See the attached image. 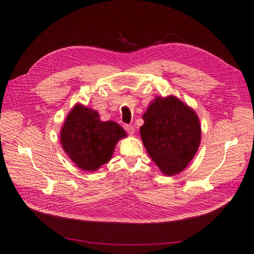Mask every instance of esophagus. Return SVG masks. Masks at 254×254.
I'll return each mask as SVG.
<instances>
[{"label": "esophagus", "instance_id": "esophagus-1", "mask_svg": "<svg viewBox=\"0 0 254 254\" xmlns=\"http://www.w3.org/2000/svg\"><path fill=\"white\" fill-rule=\"evenodd\" d=\"M124 128H125V130L127 131V132H128L129 134H133L134 131H135V129H134V127H133L132 125L125 124V125H124Z\"/></svg>", "mask_w": 254, "mask_h": 254}]
</instances>
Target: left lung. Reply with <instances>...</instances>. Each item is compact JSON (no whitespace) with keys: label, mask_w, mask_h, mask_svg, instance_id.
I'll return each mask as SVG.
<instances>
[{"label":"left lung","mask_w":254,"mask_h":254,"mask_svg":"<svg viewBox=\"0 0 254 254\" xmlns=\"http://www.w3.org/2000/svg\"><path fill=\"white\" fill-rule=\"evenodd\" d=\"M143 144L165 176H174L193 159L200 143L199 120L194 110L174 95L156 97L143 116Z\"/></svg>","instance_id":"obj_1"}]
</instances>
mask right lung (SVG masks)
Listing matches in <instances>:
<instances>
[{
  "label": "right lung",
  "mask_w": 254,
  "mask_h": 254,
  "mask_svg": "<svg viewBox=\"0 0 254 254\" xmlns=\"http://www.w3.org/2000/svg\"><path fill=\"white\" fill-rule=\"evenodd\" d=\"M125 136L118 123L102 122L98 111L82 104L68 113L60 133L64 151L84 171H97L109 162L117 143Z\"/></svg>",
  "instance_id": "obj_1"
}]
</instances>
